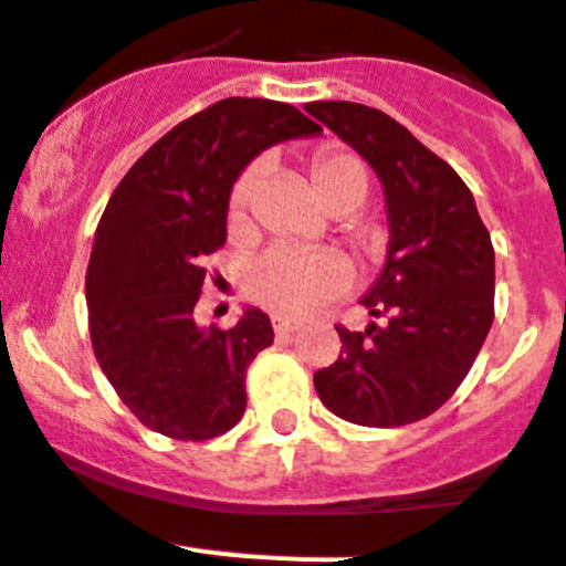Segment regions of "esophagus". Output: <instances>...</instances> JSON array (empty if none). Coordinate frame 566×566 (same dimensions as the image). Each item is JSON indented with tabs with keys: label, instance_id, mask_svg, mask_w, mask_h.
Wrapping results in <instances>:
<instances>
[{
	"label": "esophagus",
	"instance_id": "1",
	"mask_svg": "<svg viewBox=\"0 0 566 566\" xmlns=\"http://www.w3.org/2000/svg\"><path fill=\"white\" fill-rule=\"evenodd\" d=\"M273 331H276V336H293V333H298V324L290 322V318L273 316Z\"/></svg>",
	"mask_w": 566,
	"mask_h": 566
}]
</instances>
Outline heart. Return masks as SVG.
Wrapping results in <instances>:
<instances>
[{
  "mask_svg": "<svg viewBox=\"0 0 566 566\" xmlns=\"http://www.w3.org/2000/svg\"><path fill=\"white\" fill-rule=\"evenodd\" d=\"M262 181V165H250L228 199V224L233 233L248 228L255 196ZM311 181L327 210H356L367 199L370 174L367 165L350 150L324 147L311 161ZM370 248H378L373 235ZM350 284V268L336 253H311V250L273 248L248 264L244 293L250 302L262 304L284 318H307L324 304L336 302Z\"/></svg>",
  "mask_w": 566,
  "mask_h": 566,
  "instance_id": "b5f03b06",
  "label": "heart"
}]
</instances>
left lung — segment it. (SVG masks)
Returning a JSON list of instances; mask_svg holds the SVG:
<instances>
[{"instance_id":"left-lung-1","label":"left lung","mask_w":566,"mask_h":566,"mask_svg":"<svg viewBox=\"0 0 566 566\" xmlns=\"http://www.w3.org/2000/svg\"><path fill=\"white\" fill-rule=\"evenodd\" d=\"M318 122L365 156L381 179L390 250L361 304V333L338 324L342 353L313 376L318 399L361 427L427 419L464 381L495 307V253L470 188L444 159L376 107L313 102Z\"/></svg>"}]
</instances>
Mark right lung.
Returning <instances> with one entry per match:
<instances>
[{"mask_svg":"<svg viewBox=\"0 0 566 566\" xmlns=\"http://www.w3.org/2000/svg\"><path fill=\"white\" fill-rule=\"evenodd\" d=\"M318 130L293 105L233 96L167 130L113 190L87 264V324L102 373L154 432L208 441L244 416V373L273 324L250 307L230 331H201L205 259L228 239L230 188L248 161Z\"/></svg>","mask_w":566,"mask_h":566,"instance_id":"obj_1","label":"right lung"}]
</instances>
